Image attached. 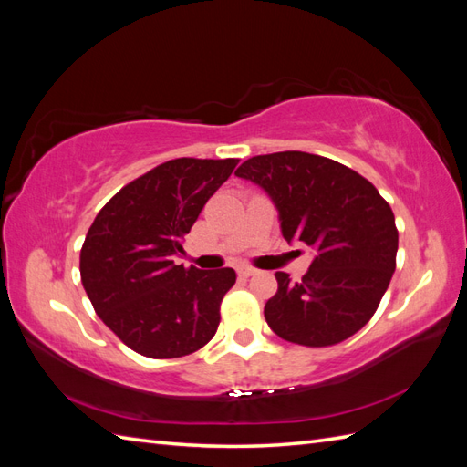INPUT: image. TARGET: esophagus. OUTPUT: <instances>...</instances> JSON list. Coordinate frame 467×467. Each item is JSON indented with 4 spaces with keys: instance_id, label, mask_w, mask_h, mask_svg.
Returning <instances> with one entry per match:
<instances>
[{
    "instance_id": "obj_1",
    "label": "esophagus",
    "mask_w": 467,
    "mask_h": 467,
    "mask_svg": "<svg viewBox=\"0 0 467 467\" xmlns=\"http://www.w3.org/2000/svg\"><path fill=\"white\" fill-rule=\"evenodd\" d=\"M255 273H257V268H253V266H247V265L237 266V275L244 276V278H249V276H253Z\"/></svg>"
}]
</instances>
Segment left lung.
<instances>
[{
  "mask_svg": "<svg viewBox=\"0 0 467 467\" xmlns=\"http://www.w3.org/2000/svg\"><path fill=\"white\" fill-rule=\"evenodd\" d=\"M235 175L271 194L286 242L316 251L300 282L275 275L268 327L302 347H331L360 331L384 298L398 255L400 234L384 196L350 167L306 151L255 155Z\"/></svg>",
  "mask_w": 467,
  "mask_h": 467,
  "instance_id": "1",
  "label": "left lung"
}]
</instances>
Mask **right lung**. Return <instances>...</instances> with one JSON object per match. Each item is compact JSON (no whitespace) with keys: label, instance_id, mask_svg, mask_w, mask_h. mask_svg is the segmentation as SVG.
<instances>
[{"label":"right lung","instance_id":"1","mask_svg":"<svg viewBox=\"0 0 467 467\" xmlns=\"http://www.w3.org/2000/svg\"><path fill=\"white\" fill-rule=\"evenodd\" d=\"M239 160L177 158L124 185L99 210L79 253L95 314L148 358L192 355L216 335L234 268L182 266V237Z\"/></svg>","mask_w":467,"mask_h":467}]
</instances>
